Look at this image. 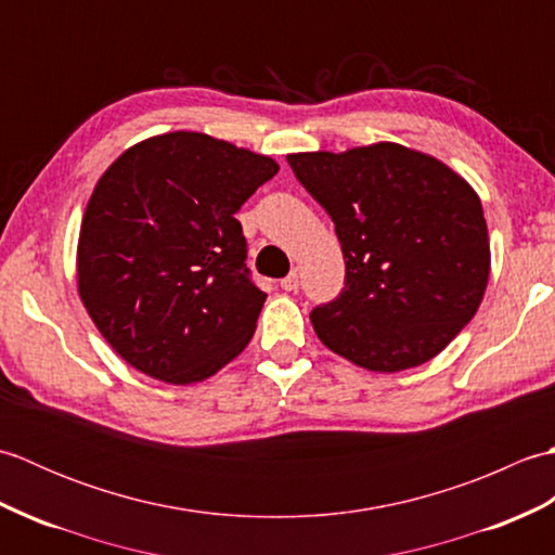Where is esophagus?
Wrapping results in <instances>:
<instances>
[{"label":"esophagus","instance_id":"esophagus-1","mask_svg":"<svg viewBox=\"0 0 555 555\" xmlns=\"http://www.w3.org/2000/svg\"><path fill=\"white\" fill-rule=\"evenodd\" d=\"M300 279H298V269H293L286 279H281V288L284 291H298Z\"/></svg>","mask_w":555,"mask_h":555}]
</instances>
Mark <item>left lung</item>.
<instances>
[{"label":"left lung","instance_id":"left-lung-1","mask_svg":"<svg viewBox=\"0 0 555 555\" xmlns=\"http://www.w3.org/2000/svg\"><path fill=\"white\" fill-rule=\"evenodd\" d=\"M286 159L336 223L346 259V288L310 314L322 344L379 374L439 356L489 284V231L475 188L427 152L386 140Z\"/></svg>","mask_w":555,"mask_h":555}]
</instances>
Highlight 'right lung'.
Segmentation results:
<instances>
[{
	"instance_id": "obj_1",
	"label": "right lung",
	"mask_w": 555,
	"mask_h": 555,
	"mask_svg": "<svg viewBox=\"0 0 555 555\" xmlns=\"http://www.w3.org/2000/svg\"><path fill=\"white\" fill-rule=\"evenodd\" d=\"M279 164L197 131L152 135L100 176L80 221L78 296L152 379H209L250 344L267 296L233 215Z\"/></svg>"
}]
</instances>
